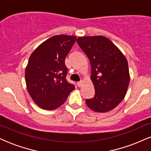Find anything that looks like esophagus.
Masks as SVG:
<instances>
[{
	"instance_id": "1",
	"label": "esophagus",
	"mask_w": 151,
	"mask_h": 151,
	"mask_svg": "<svg viewBox=\"0 0 151 151\" xmlns=\"http://www.w3.org/2000/svg\"><path fill=\"white\" fill-rule=\"evenodd\" d=\"M82 84H83V81H78V82L77 83V86H81V85H82Z\"/></svg>"
}]
</instances>
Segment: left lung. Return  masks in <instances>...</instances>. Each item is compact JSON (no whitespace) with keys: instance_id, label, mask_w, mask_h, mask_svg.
<instances>
[{"instance_id":"left-lung-1","label":"left lung","mask_w":151,"mask_h":151,"mask_svg":"<svg viewBox=\"0 0 151 151\" xmlns=\"http://www.w3.org/2000/svg\"><path fill=\"white\" fill-rule=\"evenodd\" d=\"M77 42L89 60L95 89L94 96L86 99V105L96 112L109 111L121 103L127 92L130 82L127 60L104 36L79 37Z\"/></svg>"}]
</instances>
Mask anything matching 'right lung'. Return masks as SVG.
<instances>
[{"instance_id":"1","label":"right lung","mask_w":151,"mask_h":151,"mask_svg":"<svg viewBox=\"0 0 151 151\" xmlns=\"http://www.w3.org/2000/svg\"><path fill=\"white\" fill-rule=\"evenodd\" d=\"M76 38L55 35L31 54L25 69V82L31 98L40 108H58L74 89V84L66 79L67 68L65 61Z\"/></svg>"}]
</instances>
